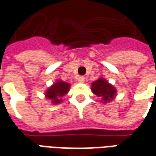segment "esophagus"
<instances>
[{"label":"esophagus","instance_id":"esophagus-1","mask_svg":"<svg viewBox=\"0 0 156 156\" xmlns=\"http://www.w3.org/2000/svg\"><path fill=\"white\" fill-rule=\"evenodd\" d=\"M85 81V78L83 76H80V77H78V83H84Z\"/></svg>","mask_w":156,"mask_h":156}]
</instances>
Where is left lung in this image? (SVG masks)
<instances>
[{"label": "left lung", "mask_w": 156, "mask_h": 156, "mask_svg": "<svg viewBox=\"0 0 156 156\" xmlns=\"http://www.w3.org/2000/svg\"><path fill=\"white\" fill-rule=\"evenodd\" d=\"M91 90L95 95L101 98L104 104L113 100L117 93L113 85L108 83L105 78H101L92 83Z\"/></svg>", "instance_id": "1"}]
</instances>
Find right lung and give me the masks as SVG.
I'll list each match as a JSON object with an SVG mask.
<instances>
[{"label":"right lung","instance_id":"right-lung-1","mask_svg":"<svg viewBox=\"0 0 156 156\" xmlns=\"http://www.w3.org/2000/svg\"><path fill=\"white\" fill-rule=\"evenodd\" d=\"M69 88H70L69 83L62 80H58L46 91L45 96L49 100H51L53 105H58L62 101V98L66 94H68Z\"/></svg>","mask_w":156,"mask_h":156}]
</instances>
